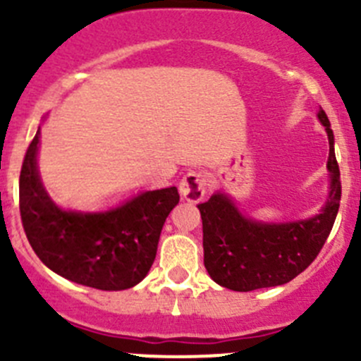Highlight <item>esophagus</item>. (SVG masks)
<instances>
[{"label": "esophagus", "mask_w": 361, "mask_h": 361, "mask_svg": "<svg viewBox=\"0 0 361 361\" xmlns=\"http://www.w3.org/2000/svg\"><path fill=\"white\" fill-rule=\"evenodd\" d=\"M208 188V178L201 171H190L180 181V194L185 201L199 202L206 194Z\"/></svg>", "instance_id": "1"}]
</instances>
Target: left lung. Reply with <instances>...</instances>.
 Masks as SVG:
<instances>
[{
	"mask_svg": "<svg viewBox=\"0 0 361 361\" xmlns=\"http://www.w3.org/2000/svg\"><path fill=\"white\" fill-rule=\"evenodd\" d=\"M317 118L326 128L330 155V194L317 215L295 222H261L245 216L229 195L216 192L197 204L202 219L204 266L219 286L233 291H254L288 284L309 268L323 248L341 204V171L335 139L326 113Z\"/></svg>",
	"mask_w": 361,
	"mask_h": 361,
	"instance_id": "1",
	"label": "left lung"
}]
</instances>
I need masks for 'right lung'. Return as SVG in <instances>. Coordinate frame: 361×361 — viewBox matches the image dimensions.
I'll return each instance as SVG.
<instances>
[{
	"label": "right lung",
	"instance_id": "1",
	"mask_svg": "<svg viewBox=\"0 0 361 361\" xmlns=\"http://www.w3.org/2000/svg\"><path fill=\"white\" fill-rule=\"evenodd\" d=\"M40 128L27 146L19 178L24 233L54 274L87 288L121 291L148 275L167 215L180 201L176 187L146 190L107 212L56 204L37 167Z\"/></svg>",
	"mask_w": 361,
	"mask_h": 361
}]
</instances>
